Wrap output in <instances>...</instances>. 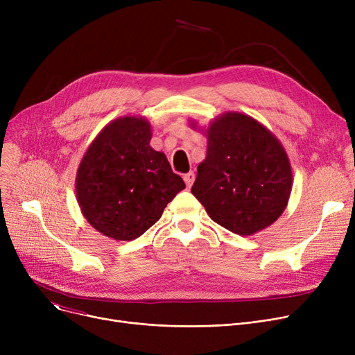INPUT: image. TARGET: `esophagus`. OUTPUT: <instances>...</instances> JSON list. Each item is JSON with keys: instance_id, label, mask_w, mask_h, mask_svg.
Here are the masks:
<instances>
[{"instance_id": "34e87169", "label": "esophagus", "mask_w": 355, "mask_h": 355, "mask_svg": "<svg viewBox=\"0 0 355 355\" xmlns=\"http://www.w3.org/2000/svg\"><path fill=\"white\" fill-rule=\"evenodd\" d=\"M194 178H196V175H194V173H193V171H190V173H187V174H184V181H185V184H187V187H189V189H190L191 185H193Z\"/></svg>"}]
</instances>
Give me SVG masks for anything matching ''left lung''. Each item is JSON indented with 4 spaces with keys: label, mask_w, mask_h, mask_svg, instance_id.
<instances>
[{
    "label": "left lung",
    "mask_w": 355,
    "mask_h": 355,
    "mask_svg": "<svg viewBox=\"0 0 355 355\" xmlns=\"http://www.w3.org/2000/svg\"><path fill=\"white\" fill-rule=\"evenodd\" d=\"M189 123L197 129L196 122ZM201 132L207 137V154L191 193L210 218L240 236L273 225L288 206L293 184L281 141L240 112H226Z\"/></svg>",
    "instance_id": "left-lung-1"
}]
</instances>
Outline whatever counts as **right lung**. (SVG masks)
Segmentation results:
<instances>
[{
    "mask_svg": "<svg viewBox=\"0 0 355 355\" xmlns=\"http://www.w3.org/2000/svg\"><path fill=\"white\" fill-rule=\"evenodd\" d=\"M151 138L146 118L121 116L101 130L79 164L74 189L80 211L109 239L139 237L185 189L165 154L149 145Z\"/></svg>",
    "mask_w": 355,
    "mask_h": 355,
    "instance_id": "right-lung-1",
    "label": "right lung"
}]
</instances>
